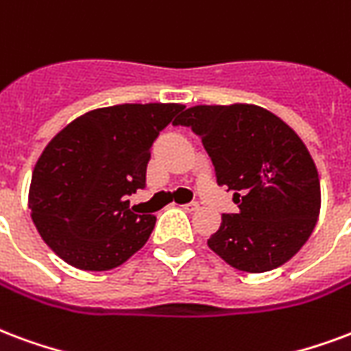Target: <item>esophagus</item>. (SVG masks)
<instances>
[{"label": "esophagus", "mask_w": 351, "mask_h": 351, "mask_svg": "<svg viewBox=\"0 0 351 351\" xmlns=\"http://www.w3.org/2000/svg\"><path fill=\"white\" fill-rule=\"evenodd\" d=\"M182 208L186 210V212H197V210H199V202L191 201V202H188V204H184Z\"/></svg>", "instance_id": "obj_1"}]
</instances>
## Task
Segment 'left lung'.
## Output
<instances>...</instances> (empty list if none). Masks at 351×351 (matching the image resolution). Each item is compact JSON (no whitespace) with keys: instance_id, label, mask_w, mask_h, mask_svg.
Masks as SVG:
<instances>
[{"instance_id":"obj_1","label":"left lung","mask_w":351,"mask_h":351,"mask_svg":"<svg viewBox=\"0 0 351 351\" xmlns=\"http://www.w3.org/2000/svg\"><path fill=\"white\" fill-rule=\"evenodd\" d=\"M173 124L201 137L217 184L234 191L240 208L221 215L208 247L247 274L290 261L320 214V178L300 136L271 111L251 104L195 106Z\"/></svg>"}]
</instances>
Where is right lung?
I'll return each instance as SVG.
<instances>
[{
  "instance_id": "add662e5",
  "label": "right lung",
  "mask_w": 351,
  "mask_h": 351,
  "mask_svg": "<svg viewBox=\"0 0 351 351\" xmlns=\"http://www.w3.org/2000/svg\"><path fill=\"white\" fill-rule=\"evenodd\" d=\"M184 106L121 104L93 110L57 134L38 158L29 208L38 234L66 264L117 268L147 243L152 214L126 197L145 188L150 147Z\"/></svg>"
}]
</instances>
